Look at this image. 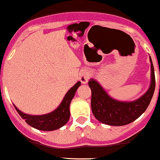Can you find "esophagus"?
Instances as JSON below:
<instances>
[{
  "label": "esophagus",
  "instance_id": "esophagus-1",
  "mask_svg": "<svg viewBox=\"0 0 160 160\" xmlns=\"http://www.w3.org/2000/svg\"><path fill=\"white\" fill-rule=\"evenodd\" d=\"M89 78H90V72L87 70H82V72L79 74V79L82 84H86L88 82Z\"/></svg>",
  "mask_w": 160,
  "mask_h": 160
}]
</instances>
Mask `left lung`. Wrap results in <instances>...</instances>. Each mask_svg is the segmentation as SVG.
<instances>
[{
	"instance_id": "8db88e82",
	"label": "left lung",
	"mask_w": 160,
	"mask_h": 160,
	"mask_svg": "<svg viewBox=\"0 0 160 160\" xmlns=\"http://www.w3.org/2000/svg\"><path fill=\"white\" fill-rule=\"evenodd\" d=\"M151 83L148 90L140 98L132 102H121L111 98L94 78L88 84L91 89V109L93 114L100 122L112 126L130 124L140 117L150 104L156 87L155 71L151 57ZM160 74V73H159Z\"/></svg>"
}]
</instances>
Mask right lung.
<instances>
[{
    "mask_svg": "<svg viewBox=\"0 0 160 160\" xmlns=\"http://www.w3.org/2000/svg\"><path fill=\"white\" fill-rule=\"evenodd\" d=\"M81 86V82H78L66 93L65 97L56 109L49 113L43 115H30L20 111L14 105L15 109L25 122L33 128L41 131H54L65 125L70 117V105L74 97L76 90Z\"/></svg>",
    "mask_w": 160,
    "mask_h": 160,
    "instance_id": "right-lung-1",
    "label": "right lung"
}]
</instances>
